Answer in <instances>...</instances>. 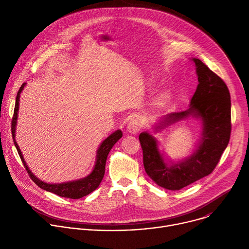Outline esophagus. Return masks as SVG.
<instances>
[{
    "label": "esophagus",
    "mask_w": 249,
    "mask_h": 249,
    "mask_svg": "<svg viewBox=\"0 0 249 249\" xmlns=\"http://www.w3.org/2000/svg\"><path fill=\"white\" fill-rule=\"evenodd\" d=\"M127 130L131 134H137L141 130V124L137 118H132L128 125H127Z\"/></svg>",
    "instance_id": "esophagus-1"
}]
</instances>
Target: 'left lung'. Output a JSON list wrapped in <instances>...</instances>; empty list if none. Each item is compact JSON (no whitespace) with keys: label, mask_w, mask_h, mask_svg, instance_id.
Wrapping results in <instances>:
<instances>
[{"label":"left lung","mask_w":249,"mask_h":249,"mask_svg":"<svg viewBox=\"0 0 249 249\" xmlns=\"http://www.w3.org/2000/svg\"><path fill=\"white\" fill-rule=\"evenodd\" d=\"M198 86L185 111L166 115L157 129H162L188 116L201 118L203 133L201 143L187 159L167 164L158 149L157 140L147 132L139 140L143 150L147 174L160 186L179 190L213 172L226 150L231 131V94L225 82L201 60L193 58Z\"/></svg>","instance_id":"obj_1"}]
</instances>
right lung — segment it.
Listing matches in <instances>:
<instances>
[{"instance_id": "obj_1", "label": "right lung", "mask_w": 249, "mask_h": 249, "mask_svg": "<svg viewBox=\"0 0 249 249\" xmlns=\"http://www.w3.org/2000/svg\"><path fill=\"white\" fill-rule=\"evenodd\" d=\"M24 86H25V83L21 85V87L17 94L14 116L12 119V134H13L15 146L18 150V153L20 157V160H22V163H23L29 177L32 179V181L37 186H39L40 188H42L46 191L52 192L60 197H65V198H70V199H80L84 196L89 195V193L94 191L100 184L103 176H104V172H105L106 159H107V156H108L110 150L115 145L116 142L122 137L121 130L115 131L114 133H112L109 137H107L102 142L100 147L97 150L96 161H95L93 170L87 177H85V178H82V179H79L76 181H69V182L58 183V184H50V183L43 182L40 179H38L37 177L29 170L28 166L26 165V163L24 161L21 151L19 150L18 143L16 142V125H17L18 111V105H19V95H20V92L23 89Z\"/></svg>"}]
</instances>
